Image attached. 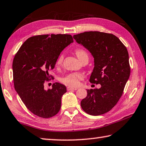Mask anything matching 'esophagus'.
I'll return each instance as SVG.
<instances>
[{
  "mask_svg": "<svg viewBox=\"0 0 146 146\" xmlns=\"http://www.w3.org/2000/svg\"><path fill=\"white\" fill-rule=\"evenodd\" d=\"M77 89H78L77 87H67V90H77Z\"/></svg>",
  "mask_w": 146,
  "mask_h": 146,
  "instance_id": "obj_1",
  "label": "esophagus"
}]
</instances>
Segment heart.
<instances>
[{"label":"heart","mask_w":146,"mask_h":146,"mask_svg":"<svg viewBox=\"0 0 146 146\" xmlns=\"http://www.w3.org/2000/svg\"><path fill=\"white\" fill-rule=\"evenodd\" d=\"M75 54L78 58L81 61L83 58L85 57H88L87 53L83 49H76L75 51ZM63 59V55L61 54L59 56L58 58L57 59L56 64L57 65H60L62 63ZM83 79V75L80 72H73L68 74L64 77L61 78L60 79L61 82L64 83V85H68V86H73V87H76L80 84V82Z\"/></svg>","instance_id":"heart-1"}]
</instances>
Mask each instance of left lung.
I'll list each match as a JSON object with an SVG mask.
<instances>
[{
	"mask_svg": "<svg viewBox=\"0 0 146 146\" xmlns=\"http://www.w3.org/2000/svg\"><path fill=\"white\" fill-rule=\"evenodd\" d=\"M73 38L94 57L90 82L101 85L100 89L87 90V97L81 102L82 108L93 116L106 113L118 102L129 78L127 50L111 33L85 32Z\"/></svg>",
	"mask_w": 146,
	"mask_h": 146,
	"instance_id": "1",
	"label": "left lung"
}]
</instances>
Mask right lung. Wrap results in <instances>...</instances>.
I'll list each match as a JSON object with an SVG mask.
<instances>
[{
	"mask_svg": "<svg viewBox=\"0 0 146 146\" xmlns=\"http://www.w3.org/2000/svg\"><path fill=\"white\" fill-rule=\"evenodd\" d=\"M67 34L37 35L28 39L14 57V87L21 100L33 114L50 118L59 111L65 85L56 82L52 89L44 88L61 52L73 42Z\"/></svg>",
	"mask_w": 146,
	"mask_h": 146,
	"instance_id": "1",
	"label": "right lung"
}]
</instances>
